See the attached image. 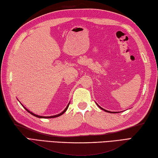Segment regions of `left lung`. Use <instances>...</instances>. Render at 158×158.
<instances>
[{"label":"left lung","instance_id":"left-lung-1","mask_svg":"<svg viewBox=\"0 0 158 158\" xmlns=\"http://www.w3.org/2000/svg\"><path fill=\"white\" fill-rule=\"evenodd\" d=\"M97 105H98V104H97ZM98 107H100V106H98ZM100 108H101L102 110H104V111H106V112H110V113H113V112H110V111H107V110H104L103 108H102V107H100Z\"/></svg>","mask_w":158,"mask_h":158}]
</instances>
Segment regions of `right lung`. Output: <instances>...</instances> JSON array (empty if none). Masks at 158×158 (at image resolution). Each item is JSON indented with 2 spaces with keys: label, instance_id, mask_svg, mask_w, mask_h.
<instances>
[{
  "label": "right lung",
  "instance_id": "add662e5",
  "mask_svg": "<svg viewBox=\"0 0 158 158\" xmlns=\"http://www.w3.org/2000/svg\"><path fill=\"white\" fill-rule=\"evenodd\" d=\"M69 104L68 105L67 107H66L65 110H64V111H63L62 112H61L60 114H57V115H55V116H50V117H41V116H39V115H37V114H35L34 113H32V112H30L28 110H27V109L26 108V107H24V108L26 110V111H27V112H28L29 113H30V114H31L32 115L35 116V117H38V118H55V117H59V116H61L62 114H63L64 113V112L66 111V110H67V108L69 107Z\"/></svg>",
  "mask_w": 158,
  "mask_h": 158
}]
</instances>
